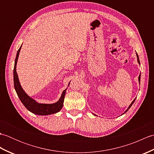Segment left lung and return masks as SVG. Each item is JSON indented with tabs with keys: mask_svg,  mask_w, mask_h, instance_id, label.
I'll list each match as a JSON object with an SVG mask.
<instances>
[{
	"mask_svg": "<svg viewBox=\"0 0 154 154\" xmlns=\"http://www.w3.org/2000/svg\"><path fill=\"white\" fill-rule=\"evenodd\" d=\"M136 55H137V57H138V63H140V60H139V57H138V54H137V53H136ZM138 80H139V82H140V75H139V77H138ZM135 100H136V99H135L134 100L132 101V103H131V104H130V106H128V109H127V110H126L125 111V112H127V111H128V109H130V108L132 106V104H133L134 103V101H135ZM125 112H124V113H125Z\"/></svg>",
	"mask_w": 154,
	"mask_h": 154,
	"instance_id": "8db88e82",
	"label": "left lung"
}]
</instances>
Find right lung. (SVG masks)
I'll list each match as a JSON object with an SVG mask.
<instances>
[{
    "label": "right lung",
    "instance_id": "add662e5",
    "mask_svg": "<svg viewBox=\"0 0 154 154\" xmlns=\"http://www.w3.org/2000/svg\"><path fill=\"white\" fill-rule=\"evenodd\" d=\"M22 46V45H21ZM21 47L19 48L17 51L16 57L15 59L14 67V86L16 90V92L17 93L20 100H21L22 104H24V106L26 109L30 111L31 112L34 113L38 115H48V114H51L58 112L61 108L63 107V104L64 101L65 94L66 89L64 90L62 93L61 97L57 103L54 104H40L35 102V101L32 99L27 94L24 92V91L22 89V88L19 83L17 73H16V63H17V60L18 58V55L20 51Z\"/></svg>",
    "mask_w": 154,
    "mask_h": 154
}]
</instances>
